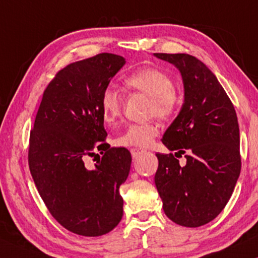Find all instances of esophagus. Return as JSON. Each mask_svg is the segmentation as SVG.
I'll return each instance as SVG.
<instances>
[{
  "mask_svg": "<svg viewBox=\"0 0 258 258\" xmlns=\"http://www.w3.org/2000/svg\"><path fill=\"white\" fill-rule=\"evenodd\" d=\"M130 153H132L133 158H137V157L140 156V155H142L143 153H146V150L141 149V148H133V149L130 150Z\"/></svg>",
  "mask_w": 258,
  "mask_h": 258,
  "instance_id": "1",
  "label": "esophagus"
}]
</instances>
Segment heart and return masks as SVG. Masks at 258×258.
Wrapping results in <instances>:
<instances>
[{
	"instance_id": "1",
	"label": "heart",
	"mask_w": 258,
	"mask_h": 258,
	"mask_svg": "<svg viewBox=\"0 0 258 258\" xmlns=\"http://www.w3.org/2000/svg\"><path fill=\"white\" fill-rule=\"evenodd\" d=\"M130 89L139 90L151 97L150 112L158 117L167 118L174 114L178 105V94L175 89L171 77L163 70L147 67L136 70L124 81ZM122 96L118 90L107 88L101 96V110L103 119L108 124L116 122L122 114ZM160 134V126L156 123H133L116 139L121 147H148Z\"/></svg>"
}]
</instances>
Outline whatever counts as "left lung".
Instances as JSON below:
<instances>
[{"instance_id":"1","label":"left lung","mask_w":258,"mask_h":258,"mask_svg":"<svg viewBox=\"0 0 258 258\" xmlns=\"http://www.w3.org/2000/svg\"><path fill=\"white\" fill-rule=\"evenodd\" d=\"M181 73L184 103L164 133L170 154H156L155 184L164 214L196 228L213 221L230 200L241 172L239 128L230 98L211 70L188 54H154ZM186 154L179 164L175 155Z\"/></svg>"}]
</instances>
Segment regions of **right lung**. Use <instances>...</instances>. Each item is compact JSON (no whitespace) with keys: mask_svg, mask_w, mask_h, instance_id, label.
<instances>
[{"mask_svg":"<svg viewBox=\"0 0 258 258\" xmlns=\"http://www.w3.org/2000/svg\"><path fill=\"white\" fill-rule=\"evenodd\" d=\"M124 64L122 56L103 52L59 70L45 88L30 132L35 185L52 217L74 234L102 236L122 220L118 190L132 155L105 142L101 96ZM91 157H98L94 166L86 163Z\"/></svg>","mask_w":258,"mask_h":258,"instance_id":"right-lung-1","label":"right lung"}]
</instances>
